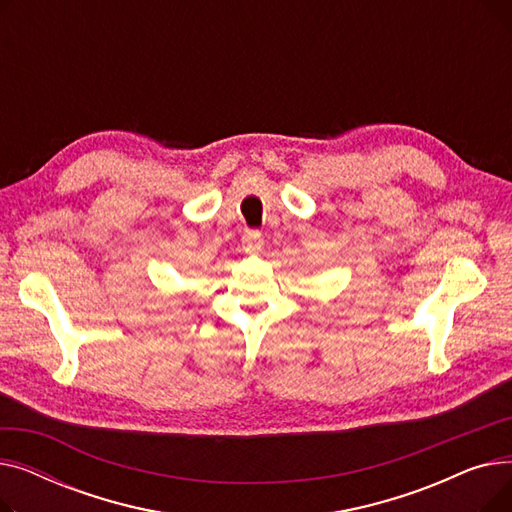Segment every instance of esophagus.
<instances>
[{"instance_id":"obj_1","label":"esophagus","mask_w":512,"mask_h":512,"mask_svg":"<svg viewBox=\"0 0 512 512\" xmlns=\"http://www.w3.org/2000/svg\"><path fill=\"white\" fill-rule=\"evenodd\" d=\"M242 247H245L247 253H261V249H263L261 232H257V230H247L245 234H242Z\"/></svg>"}]
</instances>
